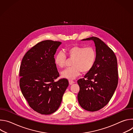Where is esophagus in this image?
I'll return each mask as SVG.
<instances>
[{"label":"esophagus","mask_w":133,"mask_h":133,"mask_svg":"<svg viewBox=\"0 0 133 133\" xmlns=\"http://www.w3.org/2000/svg\"><path fill=\"white\" fill-rule=\"evenodd\" d=\"M69 83L70 85H72V84H73L74 83H75V82H74V81H69Z\"/></svg>","instance_id":"esophagus-1"}]
</instances>
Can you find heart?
Here are the masks:
<instances>
[{"label":"heart","mask_w":133,"mask_h":133,"mask_svg":"<svg viewBox=\"0 0 133 133\" xmlns=\"http://www.w3.org/2000/svg\"><path fill=\"white\" fill-rule=\"evenodd\" d=\"M67 54L70 58H74L72 67H68L61 71V76L63 78L72 80L79 75L81 71L87 72L93 67L96 59L95 50L91 47L76 46L68 48ZM66 56L65 54L60 51L56 54L54 58L55 64L63 68L65 65Z\"/></svg>","instance_id":"obj_1"}]
</instances>
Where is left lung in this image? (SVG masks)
<instances>
[{
    "label": "left lung",
    "mask_w": 133,
    "mask_h": 133,
    "mask_svg": "<svg viewBox=\"0 0 133 133\" xmlns=\"http://www.w3.org/2000/svg\"><path fill=\"white\" fill-rule=\"evenodd\" d=\"M82 41L94 42L96 59L84 78L77 81L80 88L78 101L84 109L97 111L108 103L117 88V58L113 51L98 38L91 37Z\"/></svg>",
    "instance_id": "1"
}]
</instances>
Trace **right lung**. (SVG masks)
Masks as SVG:
<instances>
[{"label":"right lung","mask_w":133,"mask_h":133,"mask_svg":"<svg viewBox=\"0 0 133 133\" xmlns=\"http://www.w3.org/2000/svg\"><path fill=\"white\" fill-rule=\"evenodd\" d=\"M61 44L50 40L38 43L26 53L22 61V92L30 107L41 114H51L58 109L69 85L65 78L55 82L59 75L54 55Z\"/></svg>","instance_id":"right-lung-1"}]
</instances>
